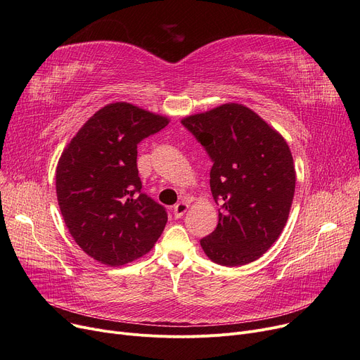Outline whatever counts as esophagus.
Listing matches in <instances>:
<instances>
[{"label":"esophagus","mask_w":360,"mask_h":360,"mask_svg":"<svg viewBox=\"0 0 360 360\" xmlns=\"http://www.w3.org/2000/svg\"><path fill=\"white\" fill-rule=\"evenodd\" d=\"M188 209H190V205H188V202H184V201L178 202V204L174 207V214H175V217H182V216L186 213Z\"/></svg>","instance_id":"obj_1"}]
</instances>
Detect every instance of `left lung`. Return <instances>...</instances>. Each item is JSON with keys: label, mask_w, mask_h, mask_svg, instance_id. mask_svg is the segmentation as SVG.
Listing matches in <instances>:
<instances>
[{"label": "left lung", "mask_w": 360, "mask_h": 360, "mask_svg": "<svg viewBox=\"0 0 360 360\" xmlns=\"http://www.w3.org/2000/svg\"><path fill=\"white\" fill-rule=\"evenodd\" d=\"M213 160L210 188L223 202L217 228L200 240L213 262L238 267L259 258L289 219L296 170L280 132L242 103L182 118Z\"/></svg>", "instance_id": "1"}]
</instances>
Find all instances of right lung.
<instances>
[{"label": "right lung", "mask_w": 360, "mask_h": 360, "mask_svg": "<svg viewBox=\"0 0 360 360\" xmlns=\"http://www.w3.org/2000/svg\"><path fill=\"white\" fill-rule=\"evenodd\" d=\"M169 121L113 102L93 113L63 150L56 198L70 235L93 259L124 266L146 255L162 235L167 214L141 193L137 144Z\"/></svg>", "instance_id": "1"}]
</instances>
